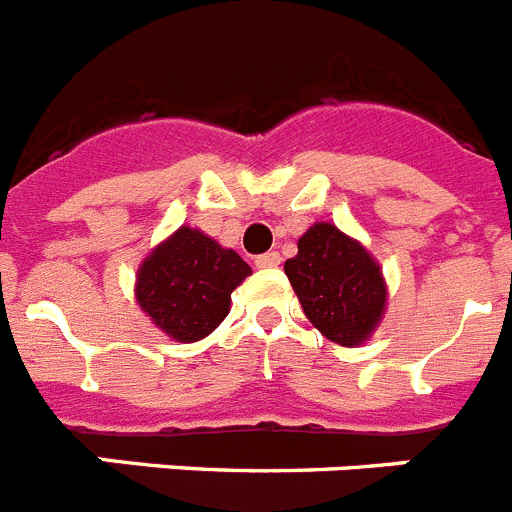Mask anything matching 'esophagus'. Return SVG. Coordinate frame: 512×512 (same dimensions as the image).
Instances as JSON below:
<instances>
[{"label": "esophagus", "mask_w": 512, "mask_h": 512, "mask_svg": "<svg viewBox=\"0 0 512 512\" xmlns=\"http://www.w3.org/2000/svg\"><path fill=\"white\" fill-rule=\"evenodd\" d=\"M257 268H278L281 265V255L278 252H265V255L255 257Z\"/></svg>", "instance_id": "1"}]
</instances>
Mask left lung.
Masks as SVG:
<instances>
[{
	"mask_svg": "<svg viewBox=\"0 0 512 512\" xmlns=\"http://www.w3.org/2000/svg\"><path fill=\"white\" fill-rule=\"evenodd\" d=\"M304 314L327 340L355 348L379 327L386 283L361 242L319 221L299 239V255L283 265Z\"/></svg>",
	"mask_w": 512,
	"mask_h": 512,
	"instance_id": "obj_1",
	"label": "left lung"
}]
</instances>
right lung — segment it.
<instances>
[{
	"instance_id": "obj_1",
	"label": "right lung",
	"mask_w": 512,
	"mask_h": 512,
	"mask_svg": "<svg viewBox=\"0 0 512 512\" xmlns=\"http://www.w3.org/2000/svg\"><path fill=\"white\" fill-rule=\"evenodd\" d=\"M250 273L237 252L224 250L203 231L180 226L141 262L136 301L167 337L195 342L224 322L231 291Z\"/></svg>"
}]
</instances>
